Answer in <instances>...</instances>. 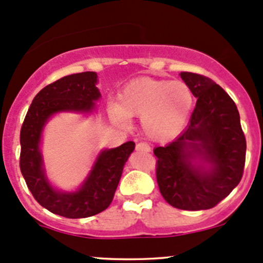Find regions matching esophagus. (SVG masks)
Listing matches in <instances>:
<instances>
[{
    "mask_svg": "<svg viewBox=\"0 0 263 263\" xmlns=\"http://www.w3.org/2000/svg\"><path fill=\"white\" fill-rule=\"evenodd\" d=\"M136 149L137 151H145V152H149L151 151V147L149 145H147L146 142H140L136 145Z\"/></svg>",
    "mask_w": 263,
    "mask_h": 263,
    "instance_id": "esophagus-1",
    "label": "esophagus"
}]
</instances>
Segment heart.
<instances>
[{
	"instance_id": "b5f03b06",
	"label": "heart",
	"mask_w": 263,
	"mask_h": 263,
	"mask_svg": "<svg viewBox=\"0 0 263 263\" xmlns=\"http://www.w3.org/2000/svg\"><path fill=\"white\" fill-rule=\"evenodd\" d=\"M193 107L191 88L181 81L141 79L128 83L109 107L112 120L127 125L128 116L140 117L149 138L168 141L186 126Z\"/></svg>"
}]
</instances>
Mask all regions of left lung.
<instances>
[{
  "mask_svg": "<svg viewBox=\"0 0 263 263\" xmlns=\"http://www.w3.org/2000/svg\"><path fill=\"white\" fill-rule=\"evenodd\" d=\"M197 99L189 126L175 141L156 147V178L167 203L186 211L220 203L241 181L246 138L235 102L211 79L181 72Z\"/></svg>",
  "mask_w": 263,
  "mask_h": 263,
  "instance_id": "obj_1",
  "label": "left lung"
}]
</instances>
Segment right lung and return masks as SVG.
<instances>
[{
  "instance_id": "right-lung-1",
  "label": "right lung",
  "mask_w": 263,
  "mask_h": 263,
  "mask_svg": "<svg viewBox=\"0 0 263 263\" xmlns=\"http://www.w3.org/2000/svg\"><path fill=\"white\" fill-rule=\"evenodd\" d=\"M96 72H81L43 87L28 108L21 127L20 168L34 200L42 207L67 218H85L105 211L114 200L123 166L134 152L135 142L103 149L82 186L74 192L54 190L46 177L40 151L42 129L48 118L63 111L91 112L101 97Z\"/></svg>"
}]
</instances>
